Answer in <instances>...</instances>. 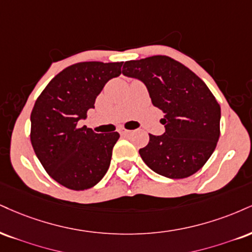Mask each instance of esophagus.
Segmentation results:
<instances>
[{
  "mask_svg": "<svg viewBox=\"0 0 252 252\" xmlns=\"http://www.w3.org/2000/svg\"><path fill=\"white\" fill-rule=\"evenodd\" d=\"M120 134H121V135H128V134H130V130H126V129H124V128H121V129H120Z\"/></svg>",
  "mask_w": 252,
  "mask_h": 252,
  "instance_id": "34e87169",
  "label": "esophagus"
}]
</instances>
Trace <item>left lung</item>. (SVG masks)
Instances as JSON below:
<instances>
[{
  "label": "left lung",
  "mask_w": 252,
  "mask_h": 252,
  "mask_svg": "<svg viewBox=\"0 0 252 252\" xmlns=\"http://www.w3.org/2000/svg\"><path fill=\"white\" fill-rule=\"evenodd\" d=\"M122 72L143 82L153 104L164 114V134H149V143L139 149L145 164L174 180L198 171L220 138V107L207 84L186 65L162 55L128 61Z\"/></svg>",
  "instance_id": "left-lung-1"
}]
</instances>
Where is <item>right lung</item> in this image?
<instances>
[{"mask_svg":"<svg viewBox=\"0 0 252 252\" xmlns=\"http://www.w3.org/2000/svg\"><path fill=\"white\" fill-rule=\"evenodd\" d=\"M123 62H81L51 80L32 108L30 141L37 158L61 186L86 190L102 180L120 134H96L78 122L95 108L105 83L121 75Z\"/></svg>","mask_w":252,"mask_h":252,"instance_id":"1","label":"right lung"}]
</instances>
